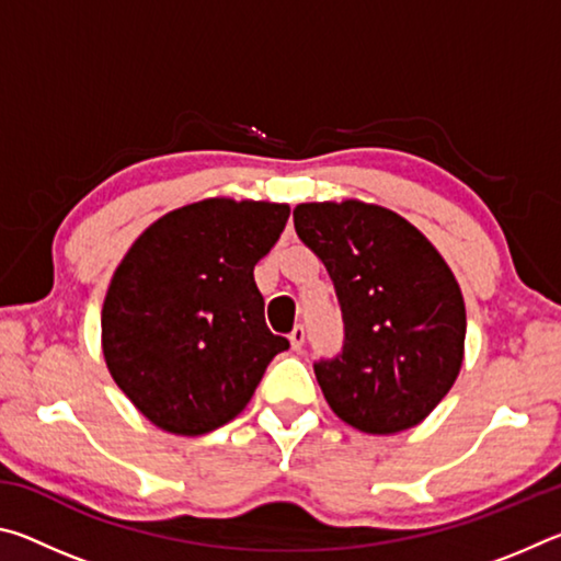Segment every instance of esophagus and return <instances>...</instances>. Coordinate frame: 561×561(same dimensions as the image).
<instances>
[{
    "mask_svg": "<svg viewBox=\"0 0 561 561\" xmlns=\"http://www.w3.org/2000/svg\"><path fill=\"white\" fill-rule=\"evenodd\" d=\"M304 336H307V331H304V327H301V324H297V327L291 329L289 341H291V348H294V351H301V346H304Z\"/></svg>",
    "mask_w": 561,
    "mask_h": 561,
    "instance_id": "34e87169",
    "label": "esophagus"
}]
</instances>
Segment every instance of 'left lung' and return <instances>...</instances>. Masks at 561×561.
I'll use <instances>...</instances> for the list:
<instances>
[{"mask_svg":"<svg viewBox=\"0 0 561 561\" xmlns=\"http://www.w3.org/2000/svg\"><path fill=\"white\" fill-rule=\"evenodd\" d=\"M299 240L324 262L344 319V346L314 364L341 421L374 435L413 428L458 378L465 304L438 250L386 207L309 203Z\"/></svg>","mask_w":561,"mask_h":561,"instance_id":"obj_1","label":"left lung"}]
</instances>
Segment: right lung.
Returning a JSON list of instances; mask_svg holds the SVG:
<instances>
[{"mask_svg": "<svg viewBox=\"0 0 561 561\" xmlns=\"http://www.w3.org/2000/svg\"><path fill=\"white\" fill-rule=\"evenodd\" d=\"M287 217V205L203 201L160 217L118 264L101 311L103 356L158 428L203 435L230 423L289 348L264 321L254 282Z\"/></svg>", "mask_w": 561, "mask_h": 561, "instance_id": "obj_1", "label": "right lung"}]
</instances>
